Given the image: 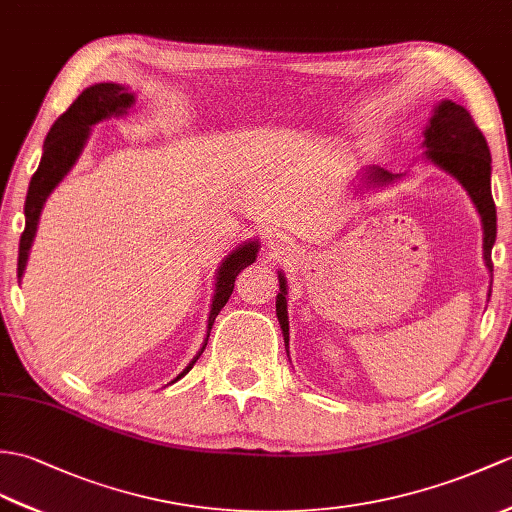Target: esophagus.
Instances as JSON below:
<instances>
[{
	"label": "esophagus",
	"instance_id": "obj_1",
	"mask_svg": "<svg viewBox=\"0 0 512 512\" xmlns=\"http://www.w3.org/2000/svg\"><path fill=\"white\" fill-rule=\"evenodd\" d=\"M268 246L272 248V251H288V246H285V240L283 237L277 233V235H272L270 237V242H268Z\"/></svg>",
	"mask_w": 512,
	"mask_h": 512
}]
</instances>
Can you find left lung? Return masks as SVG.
Masks as SVG:
<instances>
[{
	"label": "left lung",
	"instance_id": "obj_1",
	"mask_svg": "<svg viewBox=\"0 0 512 512\" xmlns=\"http://www.w3.org/2000/svg\"><path fill=\"white\" fill-rule=\"evenodd\" d=\"M425 159L432 161L438 168L449 172L456 181L467 189L475 209H478L484 229V264L493 277V261L491 251L497 235V216L495 202L491 194V150L482 130L475 126L471 113L451 100H443L436 104L430 124L425 126L423 133ZM399 174H390L384 168H368L366 183L386 185L397 181ZM288 285L285 277L279 272V294H277V318L283 331L285 347H288Z\"/></svg>",
	"mask_w": 512,
	"mask_h": 512
}]
</instances>
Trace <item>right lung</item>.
Instances as JSON below:
<instances>
[{"instance_id": "right-lung-1", "label": "right lung", "mask_w": 512, "mask_h": 512, "mask_svg": "<svg viewBox=\"0 0 512 512\" xmlns=\"http://www.w3.org/2000/svg\"><path fill=\"white\" fill-rule=\"evenodd\" d=\"M133 104H135V95L128 91V87L115 85V82H98V85H91L82 91L74 100V104H71L69 109L52 124L43 144L41 163L37 172L32 174L28 196H26V207H23V213H26V229H23L21 240H19V259H17L19 279L23 277V270H26V264H28L30 246H32L34 235H37L41 209L45 205V200L54 192V187L67 176V172L76 165L80 152L89 139L91 126L106 120V117L126 115ZM257 253H259V242H244L237 246L231 255L222 259V264L218 268V277H216V294H213L211 299L205 344H202V349L196 353V358L176 375L174 382H178V379L192 371V366L200 358V353L205 351L209 331L213 323H216V316L220 314L222 307L227 305L229 296L233 294L237 275H240L246 266L253 264Z\"/></svg>"}]
</instances>
